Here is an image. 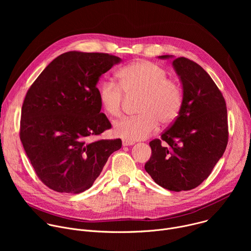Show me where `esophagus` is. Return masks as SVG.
I'll use <instances>...</instances> for the list:
<instances>
[{"label": "esophagus", "mask_w": 251, "mask_h": 251, "mask_svg": "<svg viewBox=\"0 0 251 251\" xmlns=\"http://www.w3.org/2000/svg\"><path fill=\"white\" fill-rule=\"evenodd\" d=\"M122 144H123V146H132V145H134V142L129 141V140H123Z\"/></svg>", "instance_id": "obj_1"}]
</instances>
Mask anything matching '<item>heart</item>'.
<instances>
[{
    "instance_id": "obj_1",
    "label": "heart",
    "mask_w": 251,
    "mask_h": 251,
    "mask_svg": "<svg viewBox=\"0 0 251 251\" xmlns=\"http://www.w3.org/2000/svg\"><path fill=\"white\" fill-rule=\"evenodd\" d=\"M119 84L111 79L99 86V100L104 111L111 117L122 112L123 91L128 96L140 95L136 116L117 121L113 132L129 141L144 140L159 126L170 125L180 115L184 93L177 80L167 77L165 68L148 60H139L121 68Z\"/></svg>"
}]
</instances>
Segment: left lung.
I'll return each instance as SVG.
<instances>
[{
  "mask_svg": "<svg viewBox=\"0 0 251 251\" xmlns=\"http://www.w3.org/2000/svg\"><path fill=\"white\" fill-rule=\"evenodd\" d=\"M173 66L183 87L182 110L161 139L150 142L145 170L162 188L181 192L209 176L226 151L228 126L225 98L206 71L186 57L174 59Z\"/></svg>",
  "mask_w": 251,
  "mask_h": 251,
  "instance_id": "8db88e82",
  "label": "left lung"
}]
</instances>
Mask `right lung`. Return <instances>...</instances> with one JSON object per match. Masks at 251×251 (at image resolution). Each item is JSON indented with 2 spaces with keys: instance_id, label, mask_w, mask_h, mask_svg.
<instances>
[{
  "instance_id": "add662e5",
  "label": "right lung",
  "mask_w": 251,
  "mask_h": 251,
  "mask_svg": "<svg viewBox=\"0 0 251 251\" xmlns=\"http://www.w3.org/2000/svg\"><path fill=\"white\" fill-rule=\"evenodd\" d=\"M121 58L68 51L54 58L26 92L20 138L41 181L58 193L79 194L98 177L121 139L91 141L111 128L96 84Z\"/></svg>"
}]
</instances>
